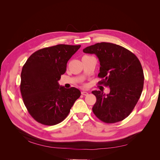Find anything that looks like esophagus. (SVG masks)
Returning <instances> with one entry per match:
<instances>
[{
  "instance_id": "obj_1",
  "label": "esophagus",
  "mask_w": 160,
  "mask_h": 160,
  "mask_svg": "<svg viewBox=\"0 0 160 160\" xmlns=\"http://www.w3.org/2000/svg\"><path fill=\"white\" fill-rule=\"evenodd\" d=\"M88 92H87V91H81V94L83 95H85V96H86V95H88Z\"/></svg>"
}]
</instances>
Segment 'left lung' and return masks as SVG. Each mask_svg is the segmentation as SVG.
I'll return each instance as SVG.
<instances>
[{
  "instance_id": "left-lung-1",
  "label": "left lung",
  "mask_w": 160,
  "mask_h": 160,
  "mask_svg": "<svg viewBox=\"0 0 160 160\" xmlns=\"http://www.w3.org/2000/svg\"><path fill=\"white\" fill-rule=\"evenodd\" d=\"M83 51L95 54L100 62L99 83L108 86L109 94L93 91L96 103L92 110L96 117L107 123L123 120L132 113L141 96L144 75L140 61L125 48L110 42L96 43Z\"/></svg>"
}]
</instances>
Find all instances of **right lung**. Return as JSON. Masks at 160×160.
<instances>
[{
    "label": "right lung",
    "instance_id": "add662e5",
    "mask_svg": "<svg viewBox=\"0 0 160 160\" xmlns=\"http://www.w3.org/2000/svg\"><path fill=\"white\" fill-rule=\"evenodd\" d=\"M81 45H57L37 51L22 69L20 89L28 113L37 122L54 125L62 122L81 95L75 88L66 89L58 81L67 63Z\"/></svg>",
    "mask_w": 160,
    "mask_h": 160
}]
</instances>
